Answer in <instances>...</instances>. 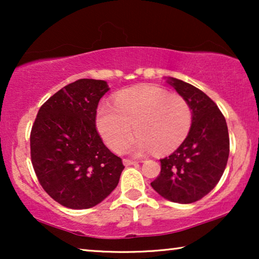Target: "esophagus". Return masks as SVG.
Segmentation results:
<instances>
[{"label":"esophagus","mask_w":259,"mask_h":259,"mask_svg":"<svg viewBox=\"0 0 259 259\" xmlns=\"http://www.w3.org/2000/svg\"><path fill=\"white\" fill-rule=\"evenodd\" d=\"M122 162H123V165H125V166H131V165H137L138 164V161L130 160V159H123Z\"/></svg>","instance_id":"esophagus-1"}]
</instances>
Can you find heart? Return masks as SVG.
<instances>
[{
	"label": "heart",
	"instance_id": "obj_1",
	"mask_svg": "<svg viewBox=\"0 0 259 259\" xmlns=\"http://www.w3.org/2000/svg\"><path fill=\"white\" fill-rule=\"evenodd\" d=\"M192 108L185 98L164 88L141 86L122 91L114 105L98 109L97 126L106 145L121 151L134 131L138 137L130 145L136 154L168 153L183 144L192 126Z\"/></svg>",
	"mask_w": 259,
	"mask_h": 259
}]
</instances>
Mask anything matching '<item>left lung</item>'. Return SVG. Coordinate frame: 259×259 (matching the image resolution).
Here are the masks:
<instances>
[{
  "label": "left lung",
  "instance_id": "1",
  "mask_svg": "<svg viewBox=\"0 0 259 259\" xmlns=\"http://www.w3.org/2000/svg\"><path fill=\"white\" fill-rule=\"evenodd\" d=\"M167 82L189 101L192 126L183 144L160 159V175L151 186L165 199L190 204L213 190L224 173L230 152L228 125L204 92L176 77H168Z\"/></svg>",
  "mask_w": 259,
  "mask_h": 259
}]
</instances>
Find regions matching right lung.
<instances>
[{"mask_svg":"<svg viewBox=\"0 0 259 259\" xmlns=\"http://www.w3.org/2000/svg\"><path fill=\"white\" fill-rule=\"evenodd\" d=\"M104 80L80 79L48 99L31 127L30 157L44 190L63 206L82 210L108 197L125 166L95 127Z\"/></svg>","mask_w":259,"mask_h":259,"instance_id":"right-lung-1","label":"right lung"}]
</instances>
